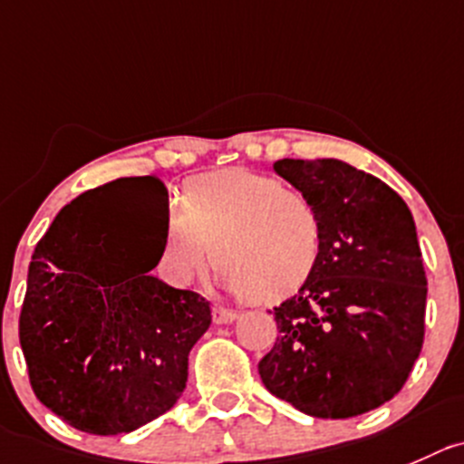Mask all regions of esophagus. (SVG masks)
<instances>
[{
    "instance_id": "obj_1",
    "label": "esophagus",
    "mask_w": 464,
    "mask_h": 464,
    "mask_svg": "<svg viewBox=\"0 0 464 464\" xmlns=\"http://www.w3.org/2000/svg\"><path fill=\"white\" fill-rule=\"evenodd\" d=\"M237 319L235 310H227V307H214V324L223 325V324H232Z\"/></svg>"
}]
</instances>
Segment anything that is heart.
<instances>
[{
  "instance_id": "1",
  "label": "heart",
  "mask_w": 464,
  "mask_h": 464,
  "mask_svg": "<svg viewBox=\"0 0 464 464\" xmlns=\"http://www.w3.org/2000/svg\"><path fill=\"white\" fill-rule=\"evenodd\" d=\"M321 239V216L305 193L271 175L223 169L184 187L163 227L159 268L173 285H191L209 266L214 246L220 280L271 303L305 285Z\"/></svg>"
}]
</instances>
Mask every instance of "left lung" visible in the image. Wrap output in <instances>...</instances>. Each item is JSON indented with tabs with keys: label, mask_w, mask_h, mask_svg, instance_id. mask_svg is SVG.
Returning a JSON list of instances; mask_svg holds the SVG:
<instances>
[{
	"label": "left lung",
	"mask_w": 464,
	"mask_h": 464,
	"mask_svg": "<svg viewBox=\"0 0 464 464\" xmlns=\"http://www.w3.org/2000/svg\"><path fill=\"white\" fill-rule=\"evenodd\" d=\"M280 178L321 216V255L273 310L280 334L259 360L264 387L321 419L394 399L421 353L426 273L403 198L339 159H280Z\"/></svg>",
	"instance_id": "1"
}]
</instances>
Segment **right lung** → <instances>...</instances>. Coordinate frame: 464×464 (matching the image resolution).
Here are the masks:
<instances>
[{"mask_svg": "<svg viewBox=\"0 0 464 464\" xmlns=\"http://www.w3.org/2000/svg\"><path fill=\"white\" fill-rule=\"evenodd\" d=\"M139 202L166 207L161 179L121 178L65 205L31 255L20 346L34 394L92 435L131 433L187 387L209 301L150 276L161 241L139 232Z\"/></svg>", "mask_w": 464, "mask_h": 464, "instance_id": "1", "label": "right lung"}]
</instances>
